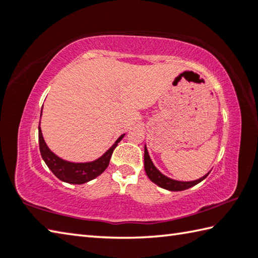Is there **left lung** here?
<instances>
[{
    "mask_svg": "<svg viewBox=\"0 0 258 258\" xmlns=\"http://www.w3.org/2000/svg\"><path fill=\"white\" fill-rule=\"evenodd\" d=\"M144 170H145V174H147V176L149 177V179L152 182H154V184L158 185L159 187H161V188H165L167 190H171V191H179V190L188 189V188H190V187L198 185L199 182L204 180L205 178L208 177V175L210 174V171H209L208 174L204 175L203 177H201L196 180H190V181L176 180V179H172V178L167 177L166 175H163L156 166L153 165L151 158H150V154L148 152L147 144L144 145Z\"/></svg>",
    "mask_w": 258,
    "mask_h": 258,
    "instance_id": "1",
    "label": "left lung"
}]
</instances>
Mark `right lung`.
<instances>
[{
	"label": "right lung",
	"instance_id": "obj_1",
	"mask_svg": "<svg viewBox=\"0 0 258 258\" xmlns=\"http://www.w3.org/2000/svg\"><path fill=\"white\" fill-rule=\"evenodd\" d=\"M41 113H43V107H41ZM124 137L125 134H121L120 137L116 140L115 143L111 145L101 157L96 159V160L88 162H72L64 160V159L56 156V154L51 151L47 147V144H46L43 133H41L40 121L38 126L39 150L43 160L58 179L64 182H69V184L76 185L84 184V182L90 181L92 179H95L96 177L101 175L109 165V160L111 154H113L114 149L117 147V144L121 141V139Z\"/></svg>",
	"mask_w": 258,
	"mask_h": 258
}]
</instances>
